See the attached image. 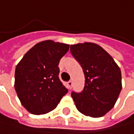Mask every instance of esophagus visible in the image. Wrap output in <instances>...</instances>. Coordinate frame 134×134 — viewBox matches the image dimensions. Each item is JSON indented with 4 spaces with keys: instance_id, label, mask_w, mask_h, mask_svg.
I'll list each match as a JSON object with an SVG mask.
<instances>
[{
    "instance_id": "esophagus-1",
    "label": "esophagus",
    "mask_w": 134,
    "mask_h": 134,
    "mask_svg": "<svg viewBox=\"0 0 134 134\" xmlns=\"http://www.w3.org/2000/svg\"><path fill=\"white\" fill-rule=\"evenodd\" d=\"M66 84H68V88L69 89H71V87H72V84H73V83H72V81H68V83H66Z\"/></svg>"
}]
</instances>
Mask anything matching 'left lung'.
<instances>
[{
    "label": "left lung",
    "mask_w": 134,
    "mask_h": 134,
    "mask_svg": "<svg viewBox=\"0 0 134 134\" xmlns=\"http://www.w3.org/2000/svg\"><path fill=\"white\" fill-rule=\"evenodd\" d=\"M71 53L80 63L85 77L83 90L71 92L81 113L100 117L114 106L121 91V72L112 56L92 42L71 45Z\"/></svg>",
    "instance_id": "8db88e82"
}]
</instances>
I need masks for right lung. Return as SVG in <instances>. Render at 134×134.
Listing matches in <instances>:
<instances>
[{
	"mask_svg": "<svg viewBox=\"0 0 134 134\" xmlns=\"http://www.w3.org/2000/svg\"><path fill=\"white\" fill-rule=\"evenodd\" d=\"M69 47L52 40L38 42L17 65L14 87L21 104L30 113L52 111L68 93L59 78L58 65Z\"/></svg>",
	"mask_w": 134,
	"mask_h": 134,
	"instance_id": "1",
	"label": "right lung"
}]
</instances>
